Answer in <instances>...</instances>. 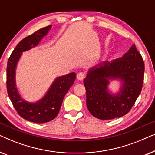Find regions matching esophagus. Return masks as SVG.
Instances as JSON below:
<instances>
[{"mask_svg":"<svg viewBox=\"0 0 155 155\" xmlns=\"http://www.w3.org/2000/svg\"><path fill=\"white\" fill-rule=\"evenodd\" d=\"M85 77V75H84V73H82V72H80V73H78L77 74V78L79 80H82Z\"/></svg>","mask_w":155,"mask_h":155,"instance_id":"esophagus-1","label":"esophagus"}]
</instances>
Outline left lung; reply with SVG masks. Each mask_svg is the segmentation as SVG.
Instances as JSON below:
<instances>
[{
	"label": "left lung",
	"mask_w": 155,
	"mask_h": 155,
	"mask_svg": "<svg viewBox=\"0 0 155 155\" xmlns=\"http://www.w3.org/2000/svg\"><path fill=\"white\" fill-rule=\"evenodd\" d=\"M145 64L135 44L121 58L111 63L104 61L88 71L84 80L86 103L89 111L99 119L109 120L126 115L140 94L144 80ZM123 82L120 93L107 92L109 80Z\"/></svg>",
	"instance_id": "1"
}]
</instances>
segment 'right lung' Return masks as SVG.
I'll list each match as a JSON object with an SVG mask.
<instances>
[{
	"label": "right lung",
	"mask_w": 155,
	"mask_h": 155,
	"mask_svg": "<svg viewBox=\"0 0 155 155\" xmlns=\"http://www.w3.org/2000/svg\"><path fill=\"white\" fill-rule=\"evenodd\" d=\"M51 28V25H48L21 40L10 55L7 64L6 84L10 101L21 117L37 124L48 122L56 117L65 94L73 85L76 78L75 73L56 78L45 96L36 103L27 102L19 94L15 85V68L21 54L37 46Z\"/></svg>",
	"instance_id": "obj_1"
}]
</instances>
